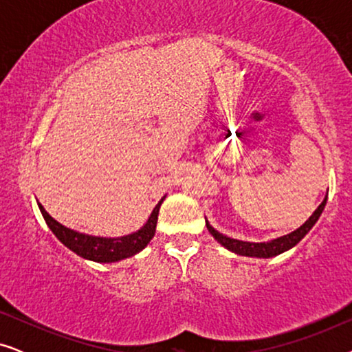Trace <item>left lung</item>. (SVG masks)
I'll return each instance as SVG.
<instances>
[{
    "instance_id": "left-lung-1",
    "label": "left lung",
    "mask_w": 352,
    "mask_h": 352,
    "mask_svg": "<svg viewBox=\"0 0 352 352\" xmlns=\"http://www.w3.org/2000/svg\"><path fill=\"white\" fill-rule=\"evenodd\" d=\"M327 205V195L325 199L322 200V204L317 206V210L309 216V219L306 221L305 224L300 226L293 232L282 235V237H277L274 240H267V242H245V240H237L232 237H228V235L221 234L216 230L213 226H211L208 221H206V229L210 230V234L218 240V243L223 245L224 248L230 250V252L235 254H240V256H250V258H274L277 254H280L287 250L295 247L296 243H300V240L305 237V235L312 229V226L317 223V219L320 218L322 211H324Z\"/></svg>"
}]
</instances>
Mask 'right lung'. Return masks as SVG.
<instances>
[{"label":"right lung","mask_w":352,"mask_h":352,"mask_svg":"<svg viewBox=\"0 0 352 352\" xmlns=\"http://www.w3.org/2000/svg\"><path fill=\"white\" fill-rule=\"evenodd\" d=\"M165 197L155 205V208L152 210L151 216H148L147 223L144 224L141 229L133 234L123 235V237H99V235L78 232V230L65 228V226L57 223V221L43 208L41 204H38V206H40V211L43 218L46 221L47 228H50L52 230V234H54L67 248L72 250V252L94 263H117L142 252V250L147 247V243L153 239L157 229L158 211H160V206L163 204V200H165Z\"/></svg>","instance_id":"obj_1"}]
</instances>
